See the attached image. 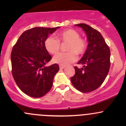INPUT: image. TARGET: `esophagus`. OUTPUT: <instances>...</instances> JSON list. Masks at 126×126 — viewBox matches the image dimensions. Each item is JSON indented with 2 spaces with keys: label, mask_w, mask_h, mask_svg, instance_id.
<instances>
[{
  "label": "esophagus",
  "mask_w": 126,
  "mask_h": 126,
  "mask_svg": "<svg viewBox=\"0 0 126 126\" xmlns=\"http://www.w3.org/2000/svg\"><path fill=\"white\" fill-rule=\"evenodd\" d=\"M65 68V66H60V69H63Z\"/></svg>",
  "instance_id": "esophagus-1"
}]
</instances>
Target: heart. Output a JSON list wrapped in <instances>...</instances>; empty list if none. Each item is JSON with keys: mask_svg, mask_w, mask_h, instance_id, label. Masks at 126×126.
I'll return each instance as SVG.
<instances>
[{"mask_svg": "<svg viewBox=\"0 0 126 126\" xmlns=\"http://www.w3.org/2000/svg\"><path fill=\"white\" fill-rule=\"evenodd\" d=\"M68 43L66 50V53H60L53 58L54 63L63 66H66L77 60V55H82L87 49V42L84 39L79 37V34L73 29H67L58 33L57 38L49 36L44 41V46L50 54H57L60 48V44Z\"/></svg>", "mask_w": 126, "mask_h": 126, "instance_id": "1", "label": "heart"}]
</instances>
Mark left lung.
<instances>
[{"mask_svg": "<svg viewBox=\"0 0 126 126\" xmlns=\"http://www.w3.org/2000/svg\"><path fill=\"white\" fill-rule=\"evenodd\" d=\"M76 26L82 28L87 35L88 44L82 58L75 66V75L71 78L73 86L82 93H90L99 88L105 80L110 67V50L99 32L85 24Z\"/></svg>", "mask_w": 126, "mask_h": 126, "instance_id": "1", "label": "left lung"}]
</instances>
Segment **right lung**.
Masks as SVG:
<instances>
[{
  "mask_svg": "<svg viewBox=\"0 0 126 126\" xmlns=\"http://www.w3.org/2000/svg\"><path fill=\"white\" fill-rule=\"evenodd\" d=\"M58 28L35 27L26 30L13 47V77L17 87L28 96L41 97L52 87L59 66L57 64L46 66L52 57L46 49L44 41Z\"/></svg>",
  "mask_w": 126,
  "mask_h": 126,
  "instance_id": "obj_1",
  "label": "right lung"
}]
</instances>
